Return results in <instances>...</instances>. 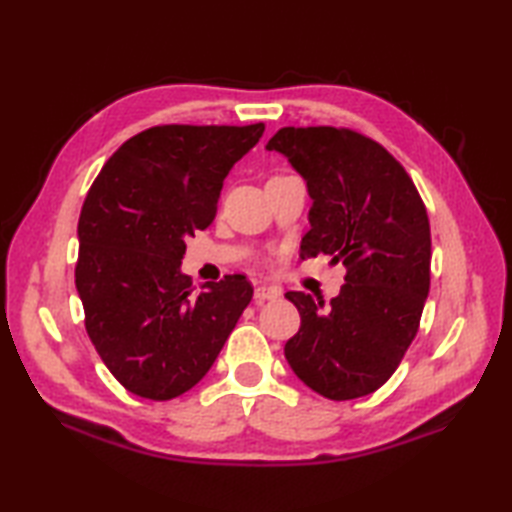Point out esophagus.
I'll return each mask as SVG.
<instances>
[{"instance_id":"esophagus-1","label":"esophagus","mask_w":512,"mask_h":512,"mask_svg":"<svg viewBox=\"0 0 512 512\" xmlns=\"http://www.w3.org/2000/svg\"><path fill=\"white\" fill-rule=\"evenodd\" d=\"M281 295V288L279 286H257L255 288V301L257 303H264V301H273Z\"/></svg>"}]
</instances>
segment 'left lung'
<instances>
[{
	"mask_svg": "<svg viewBox=\"0 0 512 512\" xmlns=\"http://www.w3.org/2000/svg\"><path fill=\"white\" fill-rule=\"evenodd\" d=\"M266 149L284 154L308 182L310 231L301 255L347 268L328 306L286 292L301 328L286 343L303 383L330 400L383 387L420 328L431 284V228L405 167L376 140L347 127H281Z\"/></svg>",
	"mask_w": 512,
	"mask_h": 512,
	"instance_id": "8db88e82",
	"label": "left lung"
}]
</instances>
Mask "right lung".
<instances>
[{"label": "right lung", "mask_w": 512, "mask_h": 512, "mask_svg": "<svg viewBox=\"0 0 512 512\" xmlns=\"http://www.w3.org/2000/svg\"><path fill=\"white\" fill-rule=\"evenodd\" d=\"M264 127H149L92 182L79 217L76 290L96 352L140 398L171 400L198 385L253 299L244 275L193 292L180 264L184 237L215 220L224 178Z\"/></svg>", "instance_id": "obj_1"}]
</instances>
